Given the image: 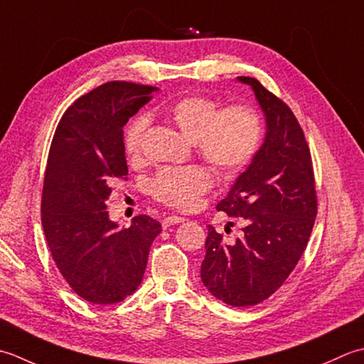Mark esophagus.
<instances>
[{"label":"esophagus","instance_id":"obj_1","mask_svg":"<svg viewBox=\"0 0 364 364\" xmlns=\"http://www.w3.org/2000/svg\"><path fill=\"white\" fill-rule=\"evenodd\" d=\"M185 221V218H182V217H177V215H169V217H166L165 220L161 221V226L163 228H169V226H173V225H179V223H183Z\"/></svg>","mask_w":364,"mask_h":364}]
</instances>
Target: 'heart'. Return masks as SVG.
I'll return each instance as SVG.
<instances>
[{"label": "heart", "mask_w": 364, "mask_h": 364, "mask_svg": "<svg viewBox=\"0 0 364 364\" xmlns=\"http://www.w3.org/2000/svg\"><path fill=\"white\" fill-rule=\"evenodd\" d=\"M171 122L195 144L199 157L221 177L231 179L247 168L261 147L262 121L253 108H221L207 95H187L168 109ZM149 119L139 116L125 132V152L132 160L143 155ZM213 187V176L203 166L163 168L149 182L159 203L177 210H190Z\"/></svg>", "instance_id": "b5f03b06"}]
</instances>
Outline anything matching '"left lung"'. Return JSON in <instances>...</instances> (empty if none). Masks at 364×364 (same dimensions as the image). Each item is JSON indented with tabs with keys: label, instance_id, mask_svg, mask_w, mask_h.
I'll use <instances>...</instances> for the list:
<instances>
[{
	"label": "left lung",
	"instance_id": "obj_1",
	"mask_svg": "<svg viewBox=\"0 0 364 364\" xmlns=\"http://www.w3.org/2000/svg\"><path fill=\"white\" fill-rule=\"evenodd\" d=\"M253 87L267 135L253 163L217 209L243 221L234 243L209 226L201 279L213 296L231 306H253L283 286L305 253L317 215L313 160L292 109L256 78Z\"/></svg>",
	"mask_w": 364,
	"mask_h": 364
}]
</instances>
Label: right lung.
Instances as JSON below:
<instances>
[{"instance_id":"add662e5","label":"right lung","mask_w":364,"mask_h":364,"mask_svg":"<svg viewBox=\"0 0 364 364\" xmlns=\"http://www.w3.org/2000/svg\"><path fill=\"white\" fill-rule=\"evenodd\" d=\"M157 87L108 81L65 109L51 139L42 188V226L51 257L72 291L94 305L136 291L161 225L147 215L117 229L105 201L129 174L124 125Z\"/></svg>"}]
</instances>
